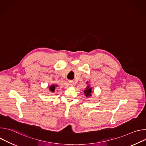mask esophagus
Returning <instances> with one entry per match:
<instances>
[{
	"label": "esophagus",
	"instance_id": "1",
	"mask_svg": "<svg viewBox=\"0 0 146 146\" xmlns=\"http://www.w3.org/2000/svg\"><path fill=\"white\" fill-rule=\"evenodd\" d=\"M69 84L71 86H73V84H74V82L72 81H69Z\"/></svg>",
	"mask_w": 146,
	"mask_h": 146
}]
</instances>
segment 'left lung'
I'll list each match as a JSON object with an SVG mask.
<instances>
[{"label":"left lung","instance_id":"1","mask_svg":"<svg viewBox=\"0 0 146 146\" xmlns=\"http://www.w3.org/2000/svg\"><path fill=\"white\" fill-rule=\"evenodd\" d=\"M84 94H85V96L86 97H90L92 95H91V93H92V88L90 87V86H87V87L86 88V90H84Z\"/></svg>","mask_w":146,"mask_h":146}]
</instances>
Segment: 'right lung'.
Listing matches in <instances>:
<instances>
[{
    "instance_id": "right-lung-1",
    "label": "right lung",
    "mask_w": 146,
    "mask_h": 146,
    "mask_svg": "<svg viewBox=\"0 0 146 146\" xmlns=\"http://www.w3.org/2000/svg\"><path fill=\"white\" fill-rule=\"evenodd\" d=\"M57 87V85H54V84L51 85V86H50V87H49L50 91L51 92H54L55 91V87Z\"/></svg>"
}]
</instances>
